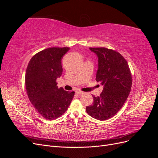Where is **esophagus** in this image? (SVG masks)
<instances>
[{
	"instance_id": "esophagus-1",
	"label": "esophagus",
	"mask_w": 158,
	"mask_h": 158,
	"mask_svg": "<svg viewBox=\"0 0 158 158\" xmlns=\"http://www.w3.org/2000/svg\"><path fill=\"white\" fill-rule=\"evenodd\" d=\"M76 94H78V95H82V94H84V92H82V91L78 90V91H77V92H76Z\"/></svg>"
}]
</instances>
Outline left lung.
I'll use <instances>...</instances> for the list:
<instances>
[{"label": "left lung", "instance_id": "8db88e82", "mask_svg": "<svg viewBox=\"0 0 158 158\" xmlns=\"http://www.w3.org/2000/svg\"><path fill=\"white\" fill-rule=\"evenodd\" d=\"M89 49L98 56L95 80L103 88L99 96L92 95L93 105L86 107V112L98 120H107L121 109L128 97L131 73L127 60L119 52L106 47Z\"/></svg>", "mask_w": 158, "mask_h": 158}]
</instances>
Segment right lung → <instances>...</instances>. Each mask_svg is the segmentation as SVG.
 <instances>
[{"label":"right lung","instance_id":"1","mask_svg":"<svg viewBox=\"0 0 158 158\" xmlns=\"http://www.w3.org/2000/svg\"><path fill=\"white\" fill-rule=\"evenodd\" d=\"M69 47H51L33 56L26 72L25 83L28 98L41 116L53 120L68 109L74 92L59 88L56 82L63 73L61 60Z\"/></svg>","mask_w":158,"mask_h":158}]
</instances>
